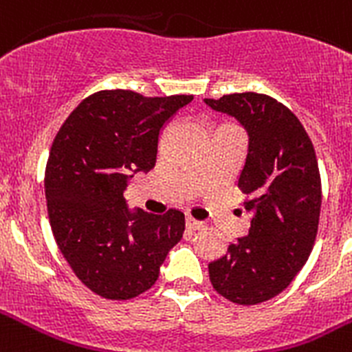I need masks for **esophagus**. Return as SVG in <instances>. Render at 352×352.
I'll return each mask as SVG.
<instances>
[{
	"label": "esophagus",
	"mask_w": 352,
	"mask_h": 352,
	"mask_svg": "<svg viewBox=\"0 0 352 352\" xmlns=\"http://www.w3.org/2000/svg\"><path fill=\"white\" fill-rule=\"evenodd\" d=\"M186 227L189 228V230H199V228L204 227V223H203V221H197V220H194V218L187 217L186 218Z\"/></svg>",
	"instance_id": "34e87169"
}]
</instances>
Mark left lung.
<instances>
[{"instance_id":"1","label":"left lung","mask_w":352,"mask_h":352,"mask_svg":"<svg viewBox=\"0 0 352 352\" xmlns=\"http://www.w3.org/2000/svg\"><path fill=\"white\" fill-rule=\"evenodd\" d=\"M204 103L248 134L237 184L251 214L249 234L208 265L210 280L228 301L258 305L289 287L315 244L322 206L315 148L298 117L274 98L237 93Z\"/></svg>"}]
</instances>
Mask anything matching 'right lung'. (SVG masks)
Returning <instances> with one entry per match:
<instances>
[{
	"label": "right lung",
	"instance_id": "add662e5",
	"mask_svg": "<svg viewBox=\"0 0 352 352\" xmlns=\"http://www.w3.org/2000/svg\"><path fill=\"white\" fill-rule=\"evenodd\" d=\"M192 96L101 91L82 101L51 146L44 175L54 241L78 280L107 299L151 289L184 232V213L131 210L134 173L155 168L163 127Z\"/></svg>",
	"mask_w": 352,
	"mask_h": 352
}]
</instances>
